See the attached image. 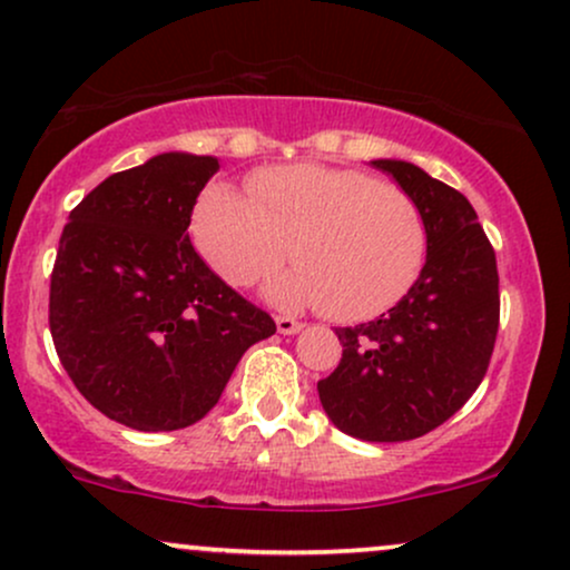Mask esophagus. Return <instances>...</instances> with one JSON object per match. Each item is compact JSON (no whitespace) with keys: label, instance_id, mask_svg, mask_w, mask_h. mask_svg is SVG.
<instances>
[{"label":"esophagus","instance_id":"esophagus-1","mask_svg":"<svg viewBox=\"0 0 570 570\" xmlns=\"http://www.w3.org/2000/svg\"><path fill=\"white\" fill-rule=\"evenodd\" d=\"M277 330L283 335H296L298 330H304V322H298V320H293V317H277Z\"/></svg>","mask_w":570,"mask_h":570}]
</instances>
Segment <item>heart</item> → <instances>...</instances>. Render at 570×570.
Masks as SVG:
<instances>
[{"mask_svg":"<svg viewBox=\"0 0 570 570\" xmlns=\"http://www.w3.org/2000/svg\"><path fill=\"white\" fill-rule=\"evenodd\" d=\"M248 195L210 185L193 214L203 258L229 285L248 287L285 264L283 304H317L330 320L375 317L417 283L428 253L423 208L404 189L356 168L274 166L248 179Z\"/></svg>","mask_w":570,"mask_h":570,"instance_id":"b5f03b06","label":"heart"}]
</instances>
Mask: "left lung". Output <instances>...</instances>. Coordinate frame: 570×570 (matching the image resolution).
<instances>
[{
  "instance_id": "1",
  "label": "left lung",
  "mask_w": 570,
  "mask_h": 570,
  "mask_svg": "<svg viewBox=\"0 0 570 570\" xmlns=\"http://www.w3.org/2000/svg\"><path fill=\"white\" fill-rule=\"evenodd\" d=\"M372 166L423 208L425 266L381 317L335 330L343 356L317 391L338 431L362 441H410L446 423L487 375L500 330V274L465 195L406 160Z\"/></svg>"
}]
</instances>
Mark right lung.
Segmentation results:
<instances>
[{"instance_id":"obj_1","label":"right lung","mask_w":570,"mask_h":570,"mask_svg":"<svg viewBox=\"0 0 570 570\" xmlns=\"http://www.w3.org/2000/svg\"><path fill=\"white\" fill-rule=\"evenodd\" d=\"M219 160L164 153L70 210L49 277V333L68 377L105 417L179 431L206 417L274 320L214 274L189 216Z\"/></svg>"}]
</instances>
